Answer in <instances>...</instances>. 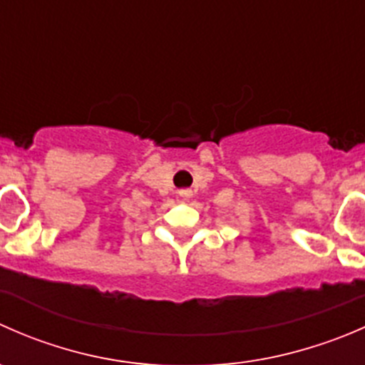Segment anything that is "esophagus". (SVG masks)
<instances>
[{
  "instance_id": "obj_1",
  "label": "esophagus",
  "mask_w": 365,
  "mask_h": 365,
  "mask_svg": "<svg viewBox=\"0 0 365 365\" xmlns=\"http://www.w3.org/2000/svg\"><path fill=\"white\" fill-rule=\"evenodd\" d=\"M178 194H180V197H183V200H189V197L192 196V190L182 189V190H178Z\"/></svg>"
}]
</instances>
